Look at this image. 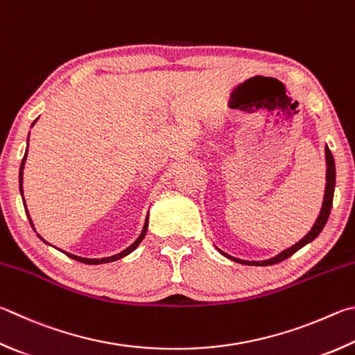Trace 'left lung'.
Returning <instances> with one entry per match:
<instances>
[{
  "mask_svg": "<svg viewBox=\"0 0 355 355\" xmlns=\"http://www.w3.org/2000/svg\"><path fill=\"white\" fill-rule=\"evenodd\" d=\"M324 155H326V188H324V198H323V205H321V211L318 214V218L315 220L313 227L311 228V231L302 237V239L300 242H296L295 245H292L290 248H286L282 250L279 254H276L273 257H270V259H266V261H245V259H237V257H233L230 256L227 253H223L222 250H218L220 253L228 257V259L231 261H236L239 263H245V266H273V263H278L281 261L287 259V257L292 256L293 253H296V251L301 250L304 245L311 243L315 237H317L321 231H323L324 225L327 222V218H329V214H331V208H332V200H334V189H335V161H334V157L332 153L329 150V147L326 146L324 149Z\"/></svg>",
  "mask_w": 355,
  "mask_h": 355,
  "instance_id": "1",
  "label": "left lung"
}]
</instances>
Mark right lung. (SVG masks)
Returning <instances> with one entry per match:
<instances>
[{"label":"right lung","mask_w":355,"mask_h":355,"mask_svg":"<svg viewBox=\"0 0 355 355\" xmlns=\"http://www.w3.org/2000/svg\"><path fill=\"white\" fill-rule=\"evenodd\" d=\"M35 121H37V119H35ZM35 121L32 122V125L35 124ZM32 125H31V127H32ZM28 141H29V137H28ZM26 157H28V147H26V153H24V157H23V159H21V166H20V194H21V198H23V205H24L26 214H28V218H29V223H31V227L34 228V223H32V218H31V216H29V211H28V208H26V202H24V197H23V169H24V164H26ZM147 227H149V212H147L146 223H144L143 231H141V234H139L138 239L135 241V242L130 245V247H127L124 251H121V253L114 254V256L102 257V259H89V257H82V256H76V254L67 253V251H63V250H62V253H65L68 257H71V259H74V261H79V262H83V263H89V266H99V263H107V262L118 261V259H121V257H124V256H127V254H130L133 250H137L138 245H139L141 242H143V239H144V237H146V233H147ZM37 236L40 237V239H42L44 243H48L46 241L43 239V237H42L40 234H37Z\"/></svg>","instance_id":"add662e5"}]
</instances>
